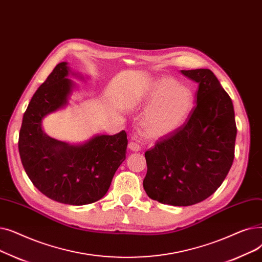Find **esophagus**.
<instances>
[{"label": "esophagus", "mask_w": 262, "mask_h": 262, "mask_svg": "<svg viewBox=\"0 0 262 262\" xmlns=\"http://www.w3.org/2000/svg\"><path fill=\"white\" fill-rule=\"evenodd\" d=\"M129 149L132 151H139V150H141V145L138 143V141L132 140L129 143Z\"/></svg>", "instance_id": "1"}]
</instances>
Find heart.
Listing matches in <instances>:
<instances>
[{
	"label": "heart",
	"mask_w": 262,
	"mask_h": 262,
	"mask_svg": "<svg viewBox=\"0 0 262 262\" xmlns=\"http://www.w3.org/2000/svg\"><path fill=\"white\" fill-rule=\"evenodd\" d=\"M141 100L151 101L141 124L144 134L152 139L165 138L182 127L194 104L191 91L169 78H161L149 84Z\"/></svg>",
	"instance_id": "b5f03b06"
}]
</instances>
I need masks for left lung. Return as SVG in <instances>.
Masks as SVG:
<instances>
[{"instance_id": "obj_1", "label": "left lung", "mask_w": 262, "mask_h": 262, "mask_svg": "<svg viewBox=\"0 0 262 262\" xmlns=\"http://www.w3.org/2000/svg\"><path fill=\"white\" fill-rule=\"evenodd\" d=\"M198 84L182 127L145 152L144 190L154 201L191 206L212 195L232 165L236 126L230 97L210 69L181 70Z\"/></svg>"}]
</instances>
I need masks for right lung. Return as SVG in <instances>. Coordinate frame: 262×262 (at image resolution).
I'll use <instances>...</instances> for the list:
<instances>
[{"instance_id": "add662e5", "label": "right lung", "mask_w": 262, "mask_h": 262, "mask_svg": "<svg viewBox=\"0 0 262 262\" xmlns=\"http://www.w3.org/2000/svg\"><path fill=\"white\" fill-rule=\"evenodd\" d=\"M70 69L59 63L32 97L19 133L22 165L33 184L55 202L82 206L101 199L117 168L126 159L127 133L96 135L81 145H70L47 135L45 116L68 104L74 84Z\"/></svg>"}]
</instances>
